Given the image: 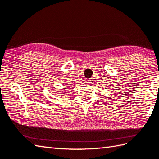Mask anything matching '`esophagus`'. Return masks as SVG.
<instances>
[{
	"label": "esophagus",
	"mask_w": 159,
	"mask_h": 159,
	"mask_svg": "<svg viewBox=\"0 0 159 159\" xmlns=\"http://www.w3.org/2000/svg\"><path fill=\"white\" fill-rule=\"evenodd\" d=\"M85 83H86V84H89V83H91V80H90L89 79H87V80H86L85 81Z\"/></svg>",
	"instance_id": "esophagus-1"
}]
</instances>
